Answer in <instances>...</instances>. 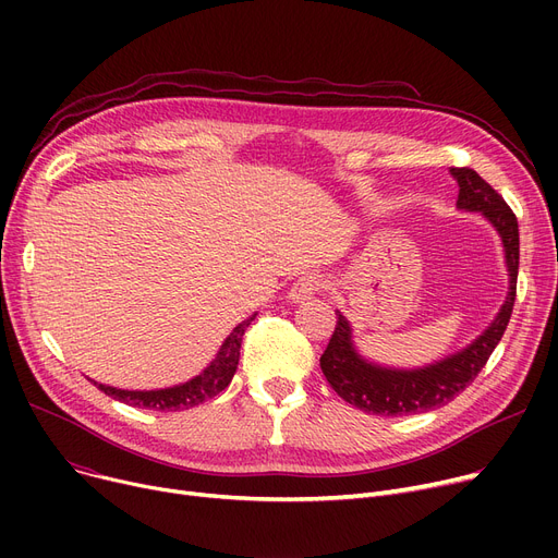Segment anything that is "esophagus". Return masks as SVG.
<instances>
[{"mask_svg":"<svg viewBox=\"0 0 558 558\" xmlns=\"http://www.w3.org/2000/svg\"><path fill=\"white\" fill-rule=\"evenodd\" d=\"M320 289H324V278L316 276V274H307V276H301L294 284H291L287 299H289V303H305L314 294H318Z\"/></svg>","mask_w":558,"mask_h":558,"instance_id":"1","label":"esophagus"}]
</instances>
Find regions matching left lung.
<instances>
[{
    "label": "left lung",
    "instance_id": "8db88e82",
    "mask_svg": "<svg viewBox=\"0 0 558 558\" xmlns=\"http://www.w3.org/2000/svg\"><path fill=\"white\" fill-rule=\"evenodd\" d=\"M450 173L459 185L457 208L465 213H482V217L488 219L500 234L509 276L507 301L493 318V324L475 341L444 360L418 368H393L362 357L353 341V328L337 310V328L326 353L320 355V371L348 404L362 409L366 414L412 416L448 404L477 377L509 326L520 259L518 219L505 198L477 171L452 167Z\"/></svg>",
    "mask_w": 558,
    "mask_h": 558
}]
</instances>
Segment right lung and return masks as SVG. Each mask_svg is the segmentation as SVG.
Listing matches in <instances>:
<instances>
[{
	"instance_id": "1",
	"label": "right lung",
	"mask_w": 558,
	"mask_h": 558,
	"mask_svg": "<svg viewBox=\"0 0 558 558\" xmlns=\"http://www.w3.org/2000/svg\"><path fill=\"white\" fill-rule=\"evenodd\" d=\"M255 316L257 314H251L248 318L242 320L238 328H232V332L223 339L221 348L217 350L215 360L205 366L196 377L187 379V383H183V385H173L167 389H151V391H131V389L108 387V385L95 383V379H90V383H95V387L99 391H104L106 396L120 400V402H126L131 407H140V409H156V412H181V409L196 407L205 400L215 398L230 385V379L240 364L242 337Z\"/></svg>"
}]
</instances>
